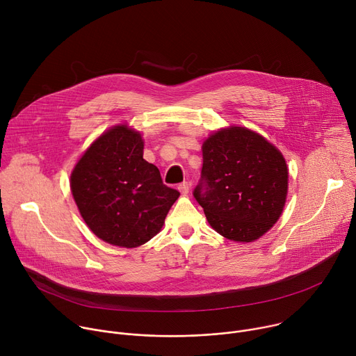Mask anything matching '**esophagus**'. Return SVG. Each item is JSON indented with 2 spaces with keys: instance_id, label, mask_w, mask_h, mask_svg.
<instances>
[{
  "instance_id": "obj_1",
  "label": "esophagus",
  "mask_w": 356,
  "mask_h": 356,
  "mask_svg": "<svg viewBox=\"0 0 356 356\" xmlns=\"http://www.w3.org/2000/svg\"><path fill=\"white\" fill-rule=\"evenodd\" d=\"M177 188H179V191H180L183 195H186V194L188 193V190H190V184H188L187 181H183V183L179 184Z\"/></svg>"
}]
</instances>
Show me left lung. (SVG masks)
Masks as SVG:
<instances>
[{
  "label": "left lung",
  "mask_w": 356,
  "mask_h": 356,
  "mask_svg": "<svg viewBox=\"0 0 356 356\" xmlns=\"http://www.w3.org/2000/svg\"><path fill=\"white\" fill-rule=\"evenodd\" d=\"M289 172L264 136L231 127L202 143V169L193 195L210 225L236 242L258 239L279 220Z\"/></svg>",
  "instance_id": "1"
}]
</instances>
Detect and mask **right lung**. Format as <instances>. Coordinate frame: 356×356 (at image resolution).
Wrapping results in <instances>:
<instances>
[{
  "label": "right lung",
  "instance_id": "1",
  "mask_svg": "<svg viewBox=\"0 0 356 356\" xmlns=\"http://www.w3.org/2000/svg\"><path fill=\"white\" fill-rule=\"evenodd\" d=\"M70 187L88 228L103 241L135 248L154 238L180 193L143 159L140 134L118 125L101 135L76 165Z\"/></svg>",
  "mask_w": 356,
  "mask_h": 356
}]
</instances>
